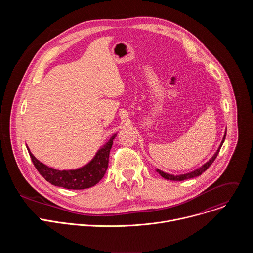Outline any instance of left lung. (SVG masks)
I'll use <instances>...</instances> for the list:
<instances>
[{
  "label": "left lung",
  "instance_id": "8db88e82",
  "mask_svg": "<svg viewBox=\"0 0 253 253\" xmlns=\"http://www.w3.org/2000/svg\"><path fill=\"white\" fill-rule=\"evenodd\" d=\"M225 136H226V133L224 134V137H223V139H222V141H221V144H220L219 148L217 149V151L215 152V154L212 156V158H211L208 162H206L204 165H202L201 167H199L198 169H196V170H194V171H192V172H190V173L181 174V175H171V174L165 173V172H163V171H161V170H159V169H156V171H157L163 178H165V179H167V180H172V181H183V180L190 179V178H194V177H197V176L201 175L205 170L208 169V167L213 163V161L216 159V157H217V155H218V153H219V151H220V148H221V146H222V144H223V142H224V140H225Z\"/></svg>",
  "mask_w": 253,
  "mask_h": 253
}]
</instances>
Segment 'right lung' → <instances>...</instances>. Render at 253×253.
Returning a JSON list of instances; mask_svg holds the SVG:
<instances>
[{
	"label": "right lung",
	"mask_w": 253,
	"mask_h": 253,
	"mask_svg": "<svg viewBox=\"0 0 253 253\" xmlns=\"http://www.w3.org/2000/svg\"><path fill=\"white\" fill-rule=\"evenodd\" d=\"M113 135L110 140L97 152L95 157L82 168L76 170H57L46 166L30 152L27 147L34 166L47 181L55 186L67 189H86L96 185L104 177L109 162V154L113 145Z\"/></svg>",
	"instance_id": "add662e5"
}]
</instances>
